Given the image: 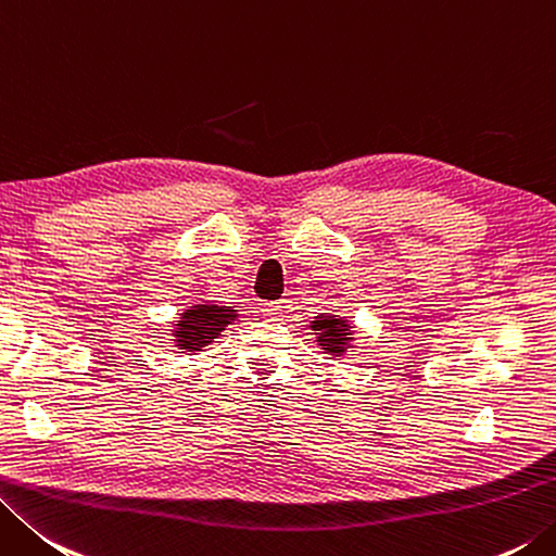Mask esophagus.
I'll list each match as a JSON object with an SVG mask.
<instances>
[{
    "mask_svg": "<svg viewBox=\"0 0 556 556\" xmlns=\"http://www.w3.org/2000/svg\"><path fill=\"white\" fill-rule=\"evenodd\" d=\"M280 312H282V307L278 305V302H266V305L261 307V314H264V317L270 319V321H278Z\"/></svg>",
    "mask_w": 556,
    "mask_h": 556,
    "instance_id": "obj_1",
    "label": "esophagus"
}]
</instances>
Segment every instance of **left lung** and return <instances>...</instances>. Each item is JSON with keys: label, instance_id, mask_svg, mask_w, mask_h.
Returning a JSON list of instances; mask_svg holds the SVG:
<instances>
[{"label": "left lung", "instance_id": "8db88e82", "mask_svg": "<svg viewBox=\"0 0 556 556\" xmlns=\"http://www.w3.org/2000/svg\"><path fill=\"white\" fill-rule=\"evenodd\" d=\"M312 331H317V343L324 349V353L343 355L351 343V327L343 317L337 314H327V317H317L312 321Z\"/></svg>", "mask_w": 556, "mask_h": 556}]
</instances>
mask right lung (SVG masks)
<instances>
[{
	"label": "right lung",
	"instance_id": "obj_1",
	"mask_svg": "<svg viewBox=\"0 0 556 556\" xmlns=\"http://www.w3.org/2000/svg\"><path fill=\"white\" fill-rule=\"evenodd\" d=\"M237 319V309L229 307H219V305H193L191 309H186L179 324H176V345L184 351H201L203 345L217 339L219 333L225 331L227 324H232Z\"/></svg>",
	"mask_w": 556,
	"mask_h": 556
}]
</instances>
